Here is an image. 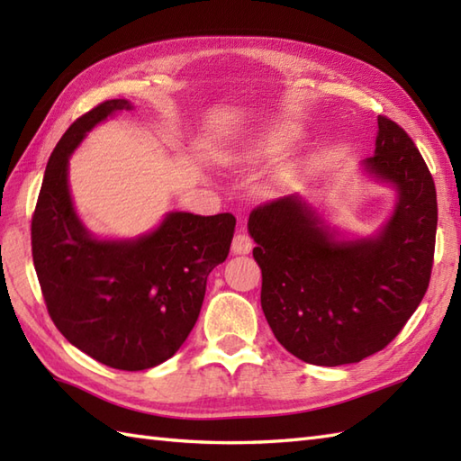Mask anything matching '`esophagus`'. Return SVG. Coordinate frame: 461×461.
<instances>
[{"instance_id": "1", "label": "esophagus", "mask_w": 461, "mask_h": 461, "mask_svg": "<svg viewBox=\"0 0 461 461\" xmlns=\"http://www.w3.org/2000/svg\"><path fill=\"white\" fill-rule=\"evenodd\" d=\"M253 249V240L248 236V233H236V238H233L231 241V251L233 253H240V256H246V253H249Z\"/></svg>"}]
</instances>
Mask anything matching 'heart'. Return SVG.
Listing matches in <instances>:
<instances>
[{
    "label": "heart",
    "instance_id": "heart-1",
    "mask_svg": "<svg viewBox=\"0 0 461 461\" xmlns=\"http://www.w3.org/2000/svg\"><path fill=\"white\" fill-rule=\"evenodd\" d=\"M293 139H295V132L287 129V126H279V129H273L267 136H263V140L258 142L256 149H253V154H259V156L277 154L285 149Z\"/></svg>",
    "mask_w": 461,
    "mask_h": 461
}]
</instances>
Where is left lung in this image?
I'll return each mask as SVG.
<instances>
[{
	"instance_id": "1",
	"label": "left lung",
	"mask_w": 461,
	"mask_h": 461,
	"mask_svg": "<svg viewBox=\"0 0 461 461\" xmlns=\"http://www.w3.org/2000/svg\"><path fill=\"white\" fill-rule=\"evenodd\" d=\"M362 166L398 192L393 218L376 238L339 241L299 195L249 213L261 309L276 339L309 365H350L384 348L432 276L436 185L414 140L380 114L375 156Z\"/></svg>"
}]
</instances>
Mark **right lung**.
I'll use <instances>...</instances> for the list:
<instances>
[{"label": "right lung", "mask_w": 461, "mask_h": 461, "mask_svg": "<svg viewBox=\"0 0 461 461\" xmlns=\"http://www.w3.org/2000/svg\"><path fill=\"white\" fill-rule=\"evenodd\" d=\"M129 109L124 99L96 104L57 142L32 218V253L61 335L103 365L134 372L168 360L188 339L210 271L230 253L236 218L172 212L131 241H103L85 230L68 194V156L93 126Z\"/></svg>", "instance_id": "1"}]
</instances>
